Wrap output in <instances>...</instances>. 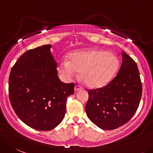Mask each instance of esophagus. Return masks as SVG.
<instances>
[{
	"mask_svg": "<svg viewBox=\"0 0 153 153\" xmlns=\"http://www.w3.org/2000/svg\"><path fill=\"white\" fill-rule=\"evenodd\" d=\"M74 90H75V92H77V91H80V90H81V88L80 86H78V85H75V88H74Z\"/></svg>",
	"mask_w": 153,
	"mask_h": 153,
	"instance_id": "obj_1",
	"label": "esophagus"
}]
</instances>
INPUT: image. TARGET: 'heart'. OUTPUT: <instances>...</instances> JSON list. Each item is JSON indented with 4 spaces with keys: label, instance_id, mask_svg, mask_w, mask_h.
<instances>
[{
    "label": "heart",
    "instance_id": "heart-1",
    "mask_svg": "<svg viewBox=\"0 0 153 153\" xmlns=\"http://www.w3.org/2000/svg\"><path fill=\"white\" fill-rule=\"evenodd\" d=\"M68 60L59 62V71L66 80L80 77L90 88L105 86L112 79L118 68V59L113 53L102 50L86 49L75 51L68 56Z\"/></svg>",
    "mask_w": 153,
    "mask_h": 153
}]
</instances>
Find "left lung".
<instances>
[{
  "instance_id": "obj_1",
  "label": "left lung",
  "mask_w": 153,
  "mask_h": 153,
  "mask_svg": "<svg viewBox=\"0 0 153 153\" xmlns=\"http://www.w3.org/2000/svg\"><path fill=\"white\" fill-rule=\"evenodd\" d=\"M122 56V66L116 77L106 86L88 90L87 115L102 130H113L127 123L140 102L142 84L137 65L124 51Z\"/></svg>"
}]
</instances>
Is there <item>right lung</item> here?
Listing matches in <instances>:
<instances>
[{
    "label": "right lung",
    "mask_w": 153,
    "mask_h": 153,
    "mask_svg": "<svg viewBox=\"0 0 153 153\" xmlns=\"http://www.w3.org/2000/svg\"><path fill=\"white\" fill-rule=\"evenodd\" d=\"M51 45L24 53L11 69L9 97L16 114L28 126L51 131L65 117L66 100L74 94L73 83L58 78Z\"/></svg>",
    "instance_id": "add662e5"
}]
</instances>
